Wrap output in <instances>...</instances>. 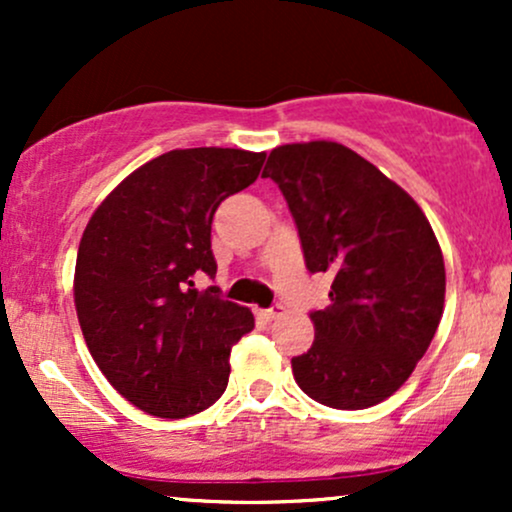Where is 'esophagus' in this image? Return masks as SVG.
Instances as JSON below:
<instances>
[{"label": "esophagus", "mask_w": 512, "mask_h": 512, "mask_svg": "<svg viewBox=\"0 0 512 512\" xmlns=\"http://www.w3.org/2000/svg\"><path fill=\"white\" fill-rule=\"evenodd\" d=\"M281 313H284V305H272V308L260 310V315L264 317V320H276Z\"/></svg>", "instance_id": "1"}]
</instances>
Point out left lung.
Segmentation results:
<instances>
[{
    "mask_svg": "<svg viewBox=\"0 0 512 512\" xmlns=\"http://www.w3.org/2000/svg\"><path fill=\"white\" fill-rule=\"evenodd\" d=\"M262 178L289 202L305 267L332 276L293 378L325 407H375L407 383L443 317L436 233L409 192L344 144L276 146Z\"/></svg>",
    "mask_w": 512,
    "mask_h": 512,
    "instance_id": "1",
    "label": "left lung"
}]
</instances>
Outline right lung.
<instances>
[{
    "mask_svg": "<svg viewBox=\"0 0 512 512\" xmlns=\"http://www.w3.org/2000/svg\"><path fill=\"white\" fill-rule=\"evenodd\" d=\"M264 158L173 149L129 173L86 223L74 269L81 332L108 383L146 414L185 419L226 390L231 346L255 317L190 286L199 269L216 274V207L257 180Z\"/></svg>",
    "mask_w": 512,
    "mask_h": 512,
    "instance_id": "add662e5",
    "label": "right lung"
}]
</instances>
